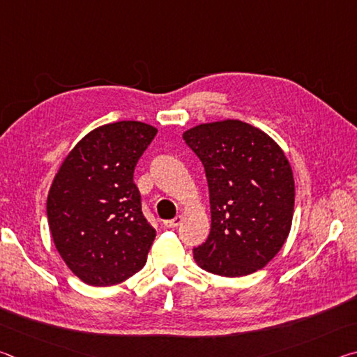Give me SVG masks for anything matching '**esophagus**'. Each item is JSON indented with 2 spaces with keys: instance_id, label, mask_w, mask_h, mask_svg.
I'll return each instance as SVG.
<instances>
[{
  "instance_id": "34e87169",
  "label": "esophagus",
  "mask_w": 357,
  "mask_h": 357,
  "mask_svg": "<svg viewBox=\"0 0 357 357\" xmlns=\"http://www.w3.org/2000/svg\"><path fill=\"white\" fill-rule=\"evenodd\" d=\"M181 222H183V215H176V217H174V219H172V220H165L164 225H165L167 228H176L178 225H181Z\"/></svg>"
}]
</instances>
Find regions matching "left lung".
<instances>
[{
    "label": "left lung",
    "instance_id": "obj_1",
    "mask_svg": "<svg viewBox=\"0 0 357 357\" xmlns=\"http://www.w3.org/2000/svg\"><path fill=\"white\" fill-rule=\"evenodd\" d=\"M206 173L211 231L193 249L197 264L223 277L264 268L291 229L294 179L279 144L238 119L195 126L183 134Z\"/></svg>",
    "mask_w": 357,
    "mask_h": 357
}]
</instances>
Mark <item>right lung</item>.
Returning <instances> with one entry per match:
<instances>
[{"mask_svg": "<svg viewBox=\"0 0 357 357\" xmlns=\"http://www.w3.org/2000/svg\"><path fill=\"white\" fill-rule=\"evenodd\" d=\"M157 129L118 121L89 132L70 151L47 198L56 250L78 279L116 285L140 271L155 238L142 213L134 170Z\"/></svg>", "mask_w": 357, "mask_h": 357, "instance_id": "1", "label": "right lung"}]
</instances>
